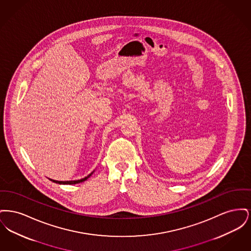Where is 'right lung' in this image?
<instances>
[{"label":"right lung","mask_w":251,"mask_h":251,"mask_svg":"<svg viewBox=\"0 0 251 251\" xmlns=\"http://www.w3.org/2000/svg\"><path fill=\"white\" fill-rule=\"evenodd\" d=\"M93 173H94V171H92L89 175H87L86 177H84L83 179H77V180H65V181H62V180H55V179H49L53 181V182H55V183H58V184H76V183H80V182H83L84 180H86Z\"/></svg>","instance_id":"obj_1"}]
</instances>
